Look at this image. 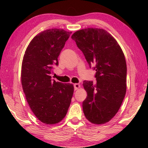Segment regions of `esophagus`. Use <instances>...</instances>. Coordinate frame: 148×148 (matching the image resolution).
<instances>
[{"mask_svg":"<svg viewBox=\"0 0 148 148\" xmlns=\"http://www.w3.org/2000/svg\"><path fill=\"white\" fill-rule=\"evenodd\" d=\"M74 90H77V89H79L80 87V85L79 84H74Z\"/></svg>","mask_w":148,"mask_h":148,"instance_id":"esophagus-1","label":"esophagus"}]
</instances>
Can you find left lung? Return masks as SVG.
Instances as JSON below:
<instances>
[{
	"mask_svg": "<svg viewBox=\"0 0 148 148\" xmlns=\"http://www.w3.org/2000/svg\"><path fill=\"white\" fill-rule=\"evenodd\" d=\"M90 68L95 64L97 82L85 80L83 102L86 119L94 124L108 122L118 112L126 93L127 64L121 47L106 30L87 28L72 34Z\"/></svg>",
	"mask_w": 148,
	"mask_h": 148,
	"instance_id": "1",
	"label": "left lung"
}]
</instances>
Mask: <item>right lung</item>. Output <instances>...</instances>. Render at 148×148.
Here are the masks:
<instances>
[{"label": "right lung", "instance_id": "add662e5", "mask_svg": "<svg viewBox=\"0 0 148 148\" xmlns=\"http://www.w3.org/2000/svg\"><path fill=\"white\" fill-rule=\"evenodd\" d=\"M71 33L63 29L46 30L34 37L23 56V92L35 116L47 125L58 123L64 118L73 95V85L56 82L50 76Z\"/></svg>", "mask_w": 148, "mask_h": 148}]
</instances>
